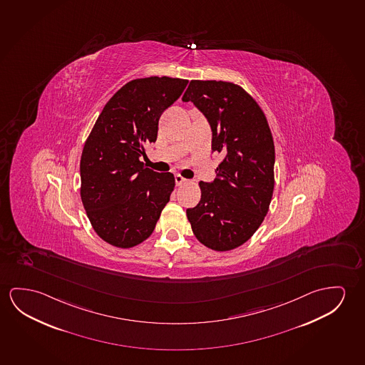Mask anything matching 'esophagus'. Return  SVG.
I'll use <instances>...</instances> for the list:
<instances>
[{
  "label": "esophagus",
  "instance_id": "34e87169",
  "mask_svg": "<svg viewBox=\"0 0 365 365\" xmlns=\"http://www.w3.org/2000/svg\"><path fill=\"white\" fill-rule=\"evenodd\" d=\"M187 182H188V180H185V178H183V177H182V175H180V174H177V175H175V185H185Z\"/></svg>",
  "mask_w": 365,
  "mask_h": 365
}]
</instances>
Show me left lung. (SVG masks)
<instances>
[{
  "instance_id": "1",
  "label": "left lung",
  "mask_w": 365,
  "mask_h": 365,
  "mask_svg": "<svg viewBox=\"0 0 365 365\" xmlns=\"http://www.w3.org/2000/svg\"><path fill=\"white\" fill-rule=\"evenodd\" d=\"M207 118L212 150L224 157L212 183L200 182L201 201L187 210L197 240L216 252L247 242L269 210L274 141L258 102L239 84L193 79L182 97Z\"/></svg>"
}]
</instances>
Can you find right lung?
<instances>
[{
	"label": "right lung",
	"instance_id": "1",
	"mask_svg": "<svg viewBox=\"0 0 365 365\" xmlns=\"http://www.w3.org/2000/svg\"><path fill=\"white\" fill-rule=\"evenodd\" d=\"M188 79L130 81L108 100L81 157V200L96 234L129 249L152 235L175 185L172 173L146 168L140 157L155 143L158 121Z\"/></svg>",
	"mask_w": 365,
	"mask_h": 365
}]
</instances>
